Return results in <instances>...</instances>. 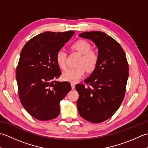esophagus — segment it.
<instances>
[{"mask_svg":"<svg viewBox=\"0 0 148 148\" xmlns=\"http://www.w3.org/2000/svg\"><path fill=\"white\" fill-rule=\"evenodd\" d=\"M75 85H76L75 83H71V88H72V90H74L75 88Z\"/></svg>","mask_w":148,"mask_h":148,"instance_id":"esophagus-1","label":"esophagus"}]
</instances>
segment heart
Masks as SVG:
<instances>
[{"mask_svg":"<svg viewBox=\"0 0 148 148\" xmlns=\"http://www.w3.org/2000/svg\"><path fill=\"white\" fill-rule=\"evenodd\" d=\"M72 50L79 53L81 57L77 63V67L68 69L62 74V77L64 81L76 83L82 77L86 71L89 72L95 70L99 61L98 53L92 50V46L86 40H77L71 46ZM56 64L62 69L66 68L67 53L64 50L60 49L55 56Z\"/></svg>","mask_w":148,"mask_h":148,"instance_id":"heart-1","label":"heart"}]
</instances>
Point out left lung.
I'll use <instances>...</instances> for the list:
<instances>
[{"instance_id": "1", "label": "left lung", "mask_w": 148, "mask_h": 148, "mask_svg": "<svg viewBox=\"0 0 148 148\" xmlns=\"http://www.w3.org/2000/svg\"><path fill=\"white\" fill-rule=\"evenodd\" d=\"M79 37L88 39L98 48L99 61L96 69L83 84H77V100L80 116L94 123L111 118L123 100L128 77V64L120 45L99 31L86 32Z\"/></svg>"}]
</instances>
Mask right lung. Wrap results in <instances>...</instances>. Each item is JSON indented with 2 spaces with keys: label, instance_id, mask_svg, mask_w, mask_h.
Instances as JSON below:
<instances>
[{
  "label": "right lung",
  "instance_id": "1",
  "mask_svg": "<svg viewBox=\"0 0 148 148\" xmlns=\"http://www.w3.org/2000/svg\"><path fill=\"white\" fill-rule=\"evenodd\" d=\"M74 34L72 30L40 34L20 53L16 70L19 98L25 109L40 121L57 117L60 102L71 90L70 83L56 81L61 71L55 56Z\"/></svg>",
  "mask_w": 148,
  "mask_h": 148
}]
</instances>
